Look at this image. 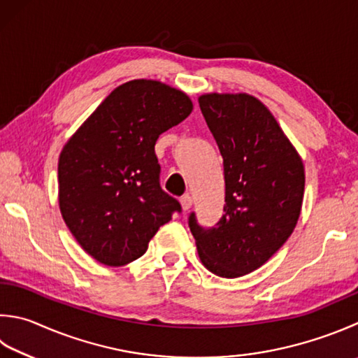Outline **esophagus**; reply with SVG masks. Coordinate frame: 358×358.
<instances>
[{"label": "esophagus", "instance_id": "obj_1", "mask_svg": "<svg viewBox=\"0 0 358 358\" xmlns=\"http://www.w3.org/2000/svg\"><path fill=\"white\" fill-rule=\"evenodd\" d=\"M192 204H193V199H192L190 194H184V196L180 198V206H182V208H184L185 212L192 207Z\"/></svg>", "mask_w": 358, "mask_h": 358}]
</instances>
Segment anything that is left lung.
<instances>
[{
    "mask_svg": "<svg viewBox=\"0 0 358 358\" xmlns=\"http://www.w3.org/2000/svg\"><path fill=\"white\" fill-rule=\"evenodd\" d=\"M224 166L222 217L188 227L204 266L220 278L252 273L279 251L298 222L306 174L299 154L265 106L246 93L199 96Z\"/></svg>",
    "mask_w": 358,
    "mask_h": 358,
    "instance_id": "8db88e82",
    "label": "left lung"
}]
</instances>
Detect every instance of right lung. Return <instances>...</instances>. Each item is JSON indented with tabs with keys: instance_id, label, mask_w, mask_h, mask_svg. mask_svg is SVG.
Returning a JSON list of instances; mask_svg holds the SVG:
<instances>
[{
	"instance_id": "obj_1",
	"label": "right lung",
	"mask_w": 358,
	"mask_h": 358,
	"mask_svg": "<svg viewBox=\"0 0 358 358\" xmlns=\"http://www.w3.org/2000/svg\"><path fill=\"white\" fill-rule=\"evenodd\" d=\"M192 110L180 90L136 79L117 87L64 146L60 212L84 251L103 265L137 260L159 227L180 213L179 201L160 187L154 146Z\"/></svg>"
}]
</instances>
